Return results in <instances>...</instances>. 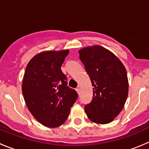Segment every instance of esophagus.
Instances as JSON below:
<instances>
[{
	"label": "esophagus",
	"instance_id": "34e87169",
	"mask_svg": "<svg viewBox=\"0 0 149 149\" xmlns=\"http://www.w3.org/2000/svg\"><path fill=\"white\" fill-rule=\"evenodd\" d=\"M76 91H77V93H78V94H80V88H76Z\"/></svg>",
	"mask_w": 149,
	"mask_h": 149
}]
</instances>
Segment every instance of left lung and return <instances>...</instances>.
<instances>
[{
  "instance_id": "left-lung-1",
  "label": "left lung",
  "mask_w": 149,
  "mask_h": 149,
  "mask_svg": "<svg viewBox=\"0 0 149 149\" xmlns=\"http://www.w3.org/2000/svg\"><path fill=\"white\" fill-rule=\"evenodd\" d=\"M79 53L93 86V98L85 106L86 114L93 123H111L123 109L128 95L125 67L113 52L100 45L85 47Z\"/></svg>"
}]
</instances>
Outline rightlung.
I'll list each match as a JSON object with an SVG mask.
<instances>
[{
	"label": "right lung",
	"mask_w": 149,
	"mask_h": 149,
	"mask_svg": "<svg viewBox=\"0 0 149 149\" xmlns=\"http://www.w3.org/2000/svg\"><path fill=\"white\" fill-rule=\"evenodd\" d=\"M69 49L48 50L34 55L28 63L22 81V93L29 111L47 127L65 123L78 94L67 86L61 70Z\"/></svg>",
	"instance_id": "add662e5"
}]
</instances>
